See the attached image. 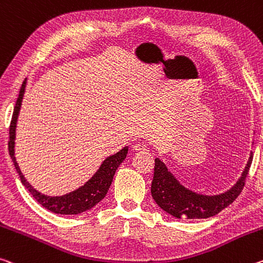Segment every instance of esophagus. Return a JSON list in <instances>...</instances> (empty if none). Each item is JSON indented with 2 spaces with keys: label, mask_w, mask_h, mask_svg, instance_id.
Here are the masks:
<instances>
[{
  "label": "esophagus",
  "mask_w": 263,
  "mask_h": 263,
  "mask_svg": "<svg viewBox=\"0 0 263 263\" xmlns=\"http://www.w3.org/2000/svg\"><path fill=\"white\" fill-rule=\"evenodd\" d=\"M133 149H135V151H137V152H145V151H147V146L146 145H144V144H136L135 146H133Z\"/></svg>",
  "instance_id": "esophagus-1"
}]
</instances>
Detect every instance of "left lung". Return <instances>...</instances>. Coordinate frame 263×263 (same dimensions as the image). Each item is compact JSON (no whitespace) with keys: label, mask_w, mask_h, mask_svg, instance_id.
<instances>
[{"label":"left lung","mask_w":263,"mask_h":263,"mask_svg":"<svg viewBox=\"0 0 263 263\" xmlns=\"http://www.w3.org/2000/svg\"><path fill=\"white\" fill-rule=\"evenodd\" d=\"M252 160L253 153H251L242 176L231 190L222 194L207 197V195L194 193L181 186L177 179L168 172L164 162L156 159L151 185L152 197L161 210L178 219L211 218L220 213L223 208L231 205L239 197L245 187Z\"/></svg>","instance_id":"obj_1"}]
</instances>
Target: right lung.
Segmentation results:
<instances>
[{
	"label": "right lung",
	"instance_id": "obj_1",
	"mask_svg": "<svg viewBox=\"0 0 263 263\" xmlns=\"http://www.w3.org/2000/svg\"><path fill=\"white\" fill-rule=\"evenodd\" d=\"M24 89H26V81L23 82L22 86H21L18 98L17 101H16L14 112H12L11 122L9 126V141H8L9 154L12 159V162H14L15 165V168L18 173L21 182L26 186V189L30 192L32 197L37 200V202L41 203V205L47 208V210L53 212V213L79 214L82 213V212L91 210V208L97 205V203L106 195L117 168H118V166L122 164L123 160L126 158L127 147L120 149L118 153L114 154V156L107 157L106 159L103 161V164L101 167H99V170L93 174V177L91 178L84 186L79 187L78 190L70 192L69 194L62 195V197H48V195L41 194L40 192H37L34 187L26 180V178L23 177L17 162H16V158L14 154L16 122H17Z\"/></svg>",
	"mask_w": 263,
	"mask_h": 263
}]
</instances>
